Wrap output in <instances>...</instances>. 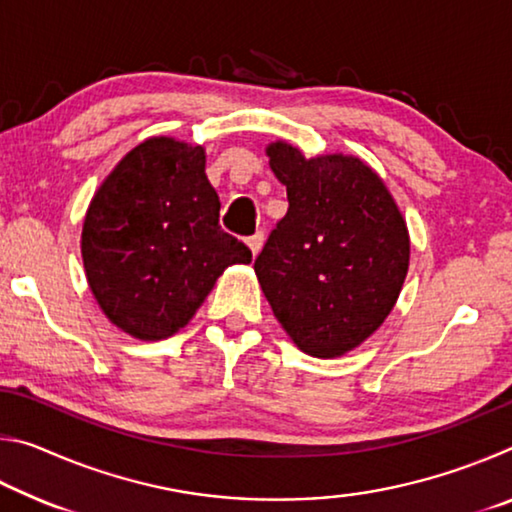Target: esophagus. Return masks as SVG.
Returning <instances> with one entry per match:
<instances>
[{"label": "esophagus", "mask_w": 512, "mask_h": 512, "mask_svg": "<svg viewBox=\"0 0 512 512\" xmlns=\"http://www.w3.org/2000/svg\"><path fill=\"white\" fill-rule=\"evenodd\" d=\"M246 244L250 248V253H253V257H257L259 250H262V246H264V235H262V232H255L253 237L246 239Z\"/></svg>", "instance_id": "1"}]
</instances>
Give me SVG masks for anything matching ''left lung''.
<instances>
[{"label": "left lung", "instance_id": "8db88e82", "mask_svg": "<svg viewBox=\"0 0 512 512\" xmlns=\"http://www.w3.org/2000/svg\"><path fill=\"white\" fill-rule=\"evenodd\" d=\"M289 212L255 259L273 316L298 348L336 359L370 339L409 273V228L379 173L361 158L266 146Z\"/></svg>", "mask_w": 512, "mask_h": 512}]
</instances>
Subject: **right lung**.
<instances>
[{
    "label": "right lung",
    "mask_w": 512,
    "mask_h": 512,
    "mask_svg": "<svg viewBox=\"0 0 512 512\" xmlns=\"http://www.w3.org/2000/svg\"><path fill=\"white\" fill-rule=\"evenodd\" d=\"M205 149L149 137L117 162L83 219L81 255L94 300L140 341L169 339L194 318L216 280L250 250L219 225Z\"/></svg>",
    "instance_id": "add662e5"
}]
</instances>
